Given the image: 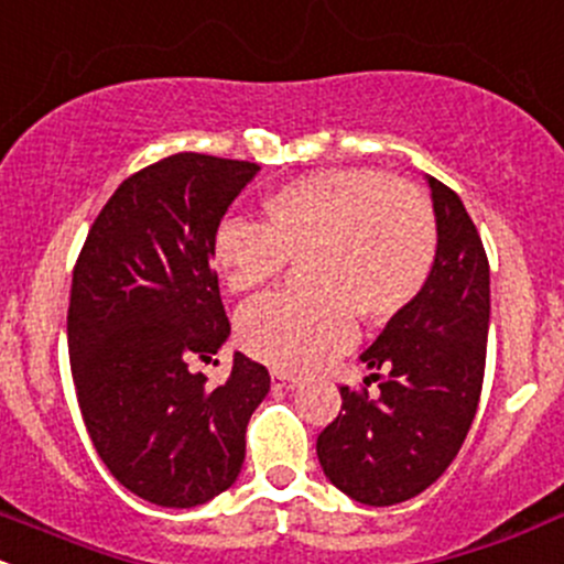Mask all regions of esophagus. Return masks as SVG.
<instances>
[{
    "label": "esophagus",
    "instance_id": "obj_1",
    "mask_svg": "<svg viewBox=\"0 0 564 564\" xmlns=\"http://www.w3.org/2000/svg\"><path fill=\"white\" fill-rule=\"evenodd\" d=\"M271 382H274V388L293 391V388H299L301 380L295 375H288V371H271Z\"/></svg>",
    "mask_w": 564,
    "mask_h": 564
}]
</instances>
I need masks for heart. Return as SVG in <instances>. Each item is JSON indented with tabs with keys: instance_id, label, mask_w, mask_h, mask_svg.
<instances>
[{
	"instance_id": "heart-1",
	"label": "heart",
	"mask_w": 564,
	"mask_h": 564,
	"mask_svg": "<svg viewBox=\"0 0 564 564\" xmlns=\"http://www.w3.org/2000/svg\"><path fill=\"white\" fill-rule=\"evenodd\" d=\"M263 223L230 219L212 239V265L230 293L274 282L301 260L304 295H265L239 315L243 350L282 371H310L369 328L415 304L437 263L440 230L415 184L371 167H330L282 184L260 203Z\"/></svg>"
}]
</instances>
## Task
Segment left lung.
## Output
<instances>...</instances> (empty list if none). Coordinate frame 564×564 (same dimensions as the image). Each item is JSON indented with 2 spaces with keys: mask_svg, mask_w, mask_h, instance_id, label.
I'll return each mask as SVG.
<instances>
[{
  "mask_svg": "<svg viewBox=\"0 0 564 564\" xmlns=\"http://www.w3.org/2000/svg\"><path fill=\"white\" fill-rule=\"evenodd\" d=\"M437 263L404 315L361 352L377 393L341 386V410L317 437L325 478L356 502H404L454 462L480 402L489 336V260L462 197L426 176Z\"/></svg>",
  "mask_w": 564,
  "mask_h": 564,
  "instance_id": "left-lung-1",
  "label": "left lung"
}]
</instances>
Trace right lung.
I'll return each instance as SVG.
<instances>
[{"instance_id":"obj_1","label":"right lung","mask_w":564,"mask_h":564,"mask_svg":"<svg viewBox=\"0 0 564 564\" xmlns=\"http://www.w3.org/2000/svg\"><path fill=\"white\" fill-rule=\"evenodd\" d=\"M258 171L182 152L132 173L73 269L67 345L86 432L110 475L160 508H195L236 484L271 388L241 352L219 386L189 369L230 336L212 239Z\"/></svg>"}]
</instances>
